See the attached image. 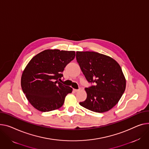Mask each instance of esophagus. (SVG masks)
I'll list each match as a JSON object with an SVG mask.
<instances>
[{"mask_svg":"<svg viewBox=\"0 0 149 149\" xmlns=\"http://www.w3.org/2000/svg\"><path fill=\"white\" fill-rule=\"evenodd\" d=\"M79 89H74V92H79Z\"/></svg>","mask_w":149,"mask_h":149,"instance_id":"esophagus-1","label":"esophagus"}]
</instances>
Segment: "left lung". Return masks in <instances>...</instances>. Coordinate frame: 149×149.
<instances>
[{"mask_svg": "<svg viewBox=\"0 0 149 149\" xmlns=\"http://www.w3.org/2000/svg\"><path fill=\"white\" fill-rule=\"evenodd\" d=\"M76 58L87 80L96 83L85 88L87 98L80 105L96 113L111 110L126 88V78L119 64L110 56L94 52H77Z\"/></svg>", "mask_w": 149, "mask_h": 149, "instance_id": "8db88e82", "label": "left lung"}]
</instances>
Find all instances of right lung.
Returning a JSON list of instances; mask_svg holds the SVG:
<instances>
[{"label":"right lung","instance_id":"1","mask_svg":"<svg viewBox=\"0 0 149 149\" xmlns=\"http://www.w3.org/2000/svg\"><path fill=\"white\" fill-rule=\"evenodd\" d=\"M74 51L45 49L35 56L22 73L21 86L28 101L41 112L60 108L72 88L58 81L65 66L75 58Z\"/></svg>","mask_w":149,"mask_h":149}]
</instances>
